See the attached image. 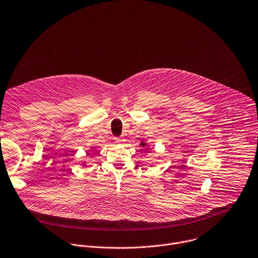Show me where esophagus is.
<instances>
[{
  "label": "esophagus",
  "instance_id": "esophagus-1",
  "mask_svg": "<svg viewBox=\"0 0 258 258\" xmlns=\"http://www.w3.org/2000/svg\"><path fill=\"white\" fill-rule=\"evenodd\" d=\"M114 141L117 144H122L124 142V138L123 137H117V138H114Z\"/></svg>",
  "mask_w": 258,
  "mask_h": 258
}]
</instances>
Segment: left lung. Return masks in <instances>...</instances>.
Masks as SVG:
<instances>
[{
    "mask_svg": "<svg viewBox=\"0 0 258 258\" xmlns=\"http://www.w3.org/2000/svg\"><path fill=\"white\" fill-rule=\"evenodd\" d=\"M141 146H142V147H145V146H146V144H145V143H142V144H141Z\"/></svg>",
    "mask_w": 258,
    "mask_h": 258,
    "instance_id": "1",
    "label": "left lung"
}]
</instances>
